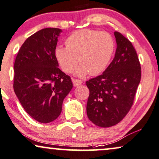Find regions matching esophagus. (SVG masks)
I'll return each mask as SVG.
<instances>
[{
	"label": "esophagus",
	"instance_id": "obj_1",
	"mask_svg": "<svg viewBox=\"0 0 159 159\" xmlns=\"http://www.w3.org/2000/svg\"><path fill=\"white\" fill-rule=\"evenodd\" d=\"M73 83L74 86H78L81 85V84H83V81H81V80H78V79H73Z\"/></svg>",
	"mask_w": 159,
	"mask_h": 159
}]
</instances>
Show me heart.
Masks as SVG:
<instances>
[{
  "label": "heart",
  "instance_id": "obj_1",
  "mask_svg": "<svg viewBox=\"0 0 159 159\" xmlns=\"http://www.w3.org/2000/svg\"><path fill=\"white\" fill-rule=\"evenodd\" d=\"M66 47L57 46L54 57L65 73L76 70L78 76L89 73L97 75L104 72L110 64L116 44L111 34L95 30L84 29L73 32L65 41Z\"/></svg>",
  "mask_w": 159,
  "mask_h": 159
}]
</instances>
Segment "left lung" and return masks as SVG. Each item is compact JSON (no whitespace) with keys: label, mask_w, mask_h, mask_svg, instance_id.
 <instances>
[{"label":"left lung","mask_w":159,"mask_h":159,"mask_svg":"<svg viewBox=\"0 0 159 159\" xmlns=\"http://www.w3.org/2000/svg\"><path fill=\"white\" fill-rule=\"evenodd\" d=\"M115 57L102 75L86 82L89 89L86 113L100 127L113 126L123 120L132 107L141 79V67L132 43L115 32Z\"/></svg>","instance_id":"obj_1"}]
</instances>
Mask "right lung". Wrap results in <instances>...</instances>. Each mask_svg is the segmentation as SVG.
<instances>
[{"instance_id": "obj_1", "label": "right lung", "mask_w": 159, "mask_h": 159, "mask_svg": "<svg viewBox=\"0 0 159 159\" xmlns=\"http://www.w3.org/2000/svg\"><path fill=\"white\" fill-rule=\"evenodd\" d=\"M61 32L48 27L34 33L21 46L14 62V92L25 111L43 124L58 118L73 88L70 77L59 68L54 57Z\"/></svg>"}]
</instances>
